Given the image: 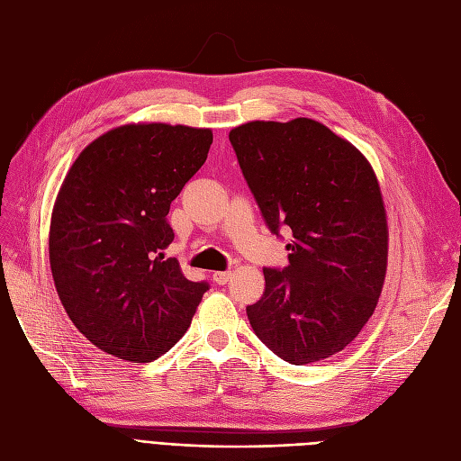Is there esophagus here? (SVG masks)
<instances>
[{
	"label": "esophagus",
	"mask_w": 461,
	"mask_h": 461,
	"mask_svg": "<svg viewBox=\"0 0 461 461\" xmlns=\"http://www.w3.org/2000/svg\"><path fill=\"white\" fill-rule=\"evenodd\" d=\"M230 275H232L230 271H215L212 276H213V281H215L217 285H227Z\"/></svg>",
	"instance_id": "1"
}]
</instances>
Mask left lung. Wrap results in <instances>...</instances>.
Wrapping results in <instances>:
<instances>
[{"mask_svg": "<svg viewBox=\"0 0 461 461\" xmlns=\"http://www.w3.org/2000/svg\"><path fill=\"white\" fill-rule=\"evenodd\" d=\"M229 140L271 232L292 230L288 267L263 269L246 313L292 366L330 357L373 315L388 261L386 209L371 163L323 122L249 121Z\"/></svg>", "mask_w": 461, "mask_h": 461, "instance_id": "obj_1", "label": "left lung"}]
</instances>
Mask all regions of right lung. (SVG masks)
<instances>
[{"label":"right lung","instance_id":"obj_1","mask_svg":"<svg viewBox=\"0 0 461 461\" xmlns=\"http://www.w3.org/2000/svg\"><path fill=\"white\" fill-rule=\"evenodd\" d=\"M213 132L129 122L97 136L53 203L50 267L67 315L100 350L158 359L192 323L207 283H192L163 249L171 202L207 159Z\"/></svg>","mask_w":461,"mask_h":461}]
</instances>
